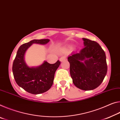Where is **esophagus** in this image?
<instances>
[{"instance_id": "esophagus-1", "label": "esophagus", "mask_w": 120, "mask_h": 120, "mask_svg": "<svg viewBox=\"0 0 120 120\" xmlns=\"http://www.w3.org/2000/svg\"><path fill=\"white\" fill-rule=\"evenodd\" d=\"M66 56H61V58H60V61H63L64 60L66 59Z\"/></svg>"}]
</instances>
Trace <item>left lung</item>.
Here are the masks:
<instances>
[{
	"label": "left lung",
	"mask_w": 120,
	"mask_h": 120,
	"mask_svg": "<svg viewBox=\"0 0 120 120\" xmlns=\"http://www.w3.org/2000/svg\"><path fill=\"white\" fill-rule=\"evenodd\" d=\"M83 40L84 47L68 58L70 74L77 87L83 90H91L101 84L107 74L106 56L96 41L84 38Z\"/></svg>",
	"instance_id": "1"
}]
</instances>
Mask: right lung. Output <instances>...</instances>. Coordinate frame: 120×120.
Here are the masks:
<instances>
[{
	"mask_svg": "<svg viewBox=\"0 0 120 120\" xmlns=\"http://www.w3.org/2000/svg\"><path fill=\"white\" fill-rule=\"evenodd\" d=\"M49 41V39H34L23 44L19 47L13 61L12 70L16 83L30 94H42L51 88L55 73L60 66V61L58 60L54 64L44 61L39 67L30 68L24 62V54L33 43L46 44Z\"/></svg>",
	"mask_w": 120,
	"mask_h": 120,
	"instance_id": "add662e5",
	"label": "right lung"
}]
</instances>
